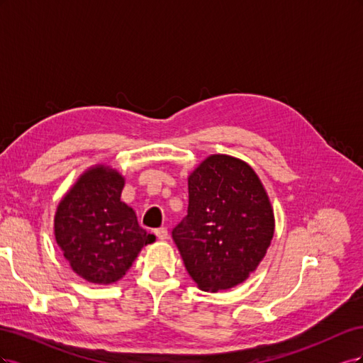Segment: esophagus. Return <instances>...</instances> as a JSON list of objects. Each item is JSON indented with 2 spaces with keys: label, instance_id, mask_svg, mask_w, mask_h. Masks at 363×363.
<instances>
[{
  "label": "esophagus",
  "instance_id": "34e87169",
  "mask_svg": "<svg viewBox=\"0 0 363 363\" xmlns=\"http://www.w3.org/2000/svg\"><path fill=\"white\" fill-rule=\"evenodd\" d=\"M155 235L157 236V239L160 240H167L168 239V228L167 227H160V228H156L155 230Z\"/></svg>",
  "mask_w": 363,
  "mask_h": 363
}]
</instances>
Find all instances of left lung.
Here are the masks:
<instances>
[{"mask_svg":"<svg viewBox=\"0 0 363 363\" xmlns=\"http://www.w3.org/2000/svg\"><path fill=\"white\" fill-rule=\"evenodd\" d=\"M188 215L172 228L184 267L203 291H223L248 279L274 235L268 195L242 160L213 155L188 179Z\"/></svg>","mask_w":363,"mask_h":363,"instance_id":"left-lung-1","label":"left lung"}]
</instances>
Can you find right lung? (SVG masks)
<instances>
[{
	"instance_id": "obj_1",
	"label": "right lung",
	"mask_w": 363,
	"mask_h": 363,
	"mask_svg": "<svg viewBox=\"0 0 363 363\" xmlns=\"http://www.w3.org/2000/svg\"><path fill=\"white\" fill-rule=\"evenodd\" d=\"M124 179L103 164L86 171L60 201L54 235L74 272L91 283L119 280L140 248L156 240L121 201Z\"/></svg>"
}]
</instances>
